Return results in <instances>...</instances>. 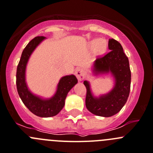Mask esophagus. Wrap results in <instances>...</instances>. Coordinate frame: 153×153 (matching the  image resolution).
<instances>
[{"instance_id": "obj_1", "label": "esophagus", "mask_w": 153, "mask_h": 153, "mask_svg": "<svg viewBox=\"0 0 153 153\" xmlns=\"http://www.w3.org/2000/svg\"><path fill=\"white\" fill-rule=\"evenodd\" d=\"M75 75H76L78 81H82V80L85 78V71H84L83 68H80V67H78V68H77L76 69H75Z\"/></svg>"}]
</instances>
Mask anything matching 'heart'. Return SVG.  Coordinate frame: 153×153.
<instances>
[{
  "mask_svg": "<svg viewBox=\"0 0 153 153\" xmlns=\"http://www.w3.org/2000/svg\"><path fill=\"white\" fill-rule=\"evenodd\" d=\"M92 46L95 48L97 53H102L106 48V42L103 40H95L92 42Z\"/></svg>",
  "mask_w": 153,
  "mask_h": 153,
  "instance_id": "obj_1",
  "label": "heart"
}]
</instances>
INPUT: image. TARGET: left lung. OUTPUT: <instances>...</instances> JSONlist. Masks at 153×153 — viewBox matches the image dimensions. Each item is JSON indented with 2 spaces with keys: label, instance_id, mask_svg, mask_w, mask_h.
Masks as SVG:
<instances>
[{
  "label": "left lung",
  "instance_id": "obj_1",
  "mask_svg": "<svg viewBox=\"0 0 153 153\" xmlns=\"http://www.w3.org/2000/svg\"><path fill=\"white\" fill-rule=\"evenodd\" d=\"M108 47L109 52L98 56L94 62V69L96 73L110 72L115 78L114 89L107 95L94 98L91 95L89 83L84 81L87 89V109L94 115L103 117L112 116L122 109L129 96L131 80L129 61L121 44L115 39H109Z\"/></svg>",
  "mask_w": 153,
  "mask_h": 153
}]
</instances>
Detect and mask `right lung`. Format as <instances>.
Returning a JSON list of instances; mask_svg holds the SVG:
<instances>
[{
  "label": "right lung",
  "instance_id": "add662e5",
  "mask_svg": "<svg viewBox=\"0 0 153 153\" xmlns=\"http://www.w3.org/2000/svg\"><path fill=\"white\" fill-rule=\"evenodd\" d=\"M45 38L37 36L31 40L22 51L16 69V88L18 94L25 106L35 115L39 117H52L59 113L65 105V100L68 91L72 89L78 80L75 75H67L61 78L58 89L53 97L50 100H41L34 96L28 90L25 81V71L30 55L39 43Z\"/></svg>",
  "mask_w": 153,
  "mask_h": 153
}]
</instances>
